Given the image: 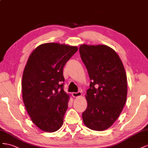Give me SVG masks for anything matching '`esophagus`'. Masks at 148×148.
<instances>
[{
	"label": "esophagus",
	"mask_w": 148,
	"mask_h": 148,
	"mask_svg": "<svg viewBox=\"0 0 148 148\" xmlns=\"http://www.w3.org/2000/svg\"><path fill=\"white\" fill-rule=\"evenodd\" d=\"M74 97H81L82 95V92H73L72 94Z\"/></svg>",
	"instance_id": "obj_1"
}]
</instances>
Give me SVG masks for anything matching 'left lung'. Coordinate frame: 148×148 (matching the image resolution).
Segmentation results:
<instances>
[{"mask_svg":"<svg viewBox=\"0 0 148 148\" xmlns=\"http://www.w3.org/2000/svg\"><path fill=\"white\" fill-rule=\"evenodd\" d=\"M81 60L91 80L87 90V107L82 113L85 125L103 131L113 125L124 107L127 96V79L117 53L106 45H82Z\"/></svg>","mask_w":148,"mask_h":148,"instance_id":"8db88e82","label":"left lung"}]
</instances>
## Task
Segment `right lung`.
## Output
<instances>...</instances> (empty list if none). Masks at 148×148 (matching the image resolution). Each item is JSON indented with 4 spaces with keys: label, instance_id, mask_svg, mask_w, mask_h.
<instances>
[{
    "label": "right lung",
    "instance_id": "add662e5",
    "mask_svg": "<svg viewBox=\"0 0 148 148\" xmlns=\"http://www.w3.org/2000/svg\"><path fill=\"white\" fill-rule=\"evenodd\" d=\"M77 51L76 46L45 43L28 58L22 76L23 100L32 121L44 132H56L63 124L69 100L63 67Z\"/></svg>",
    "mask_w": 148,
    "mask_h": 148
}]
</instances>
